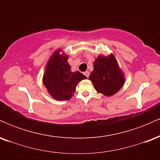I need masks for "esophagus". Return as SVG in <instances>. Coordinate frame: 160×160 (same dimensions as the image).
I'll use <instances>...</instances> for the list:
<instances>
[{"instance_id":"esophagus-1","label":"esophagus","mask_w":160,"mask_h":160,"mask_svg":"<svg viewBox=\"0 0 160 160\" xmlns=\"http://www.w3.org/2000/svg\"><path fill=\"white\" fill-rule=\"evenodd\" d=\"M83 74L85 75L86 78H89V71H85V72L83 73Z\"/></svg>"}]
</instances>
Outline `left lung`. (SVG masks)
Masks as SVG:
<instances>
[{
    "instance_id": "8db88e82",
    "label": "left lung",
    "mask_w": 160,
    "mask_h": 160,
    "mask_svg": "<svg viewBox=\"0 0 160 160\" xmlns=\"http://www.w3.org/2000/svg\"><path fill=\"white\" fill-rule=\"evenodd\" d=\"M93 65L94 69L89 76V80L98 92L111 96L122 88L124 78L114 56H98Z\"/></svg>"
}]
</instances>
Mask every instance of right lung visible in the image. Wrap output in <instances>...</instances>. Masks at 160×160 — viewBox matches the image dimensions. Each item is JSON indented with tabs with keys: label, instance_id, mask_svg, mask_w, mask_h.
Masks as SVG:
<instances>
[{
	"label": "right lung",
	"instance_id": "add662e5",
	"mask_svg": "<svg viewBox=\"0 0 160 160\" xmlns=\"http://www.w3.org/2000/svg\"><path fill=\"white\" fill-rule=\"evenodd\" d=\"M86 77L79 71L71 72L68 56H59L56 51L51 56L43 75V84L47 91L58 101L69 100L79 82Z\"/></svg>",
	"mask_w": 160,
	"mask_h": 160
}]
</instances>
